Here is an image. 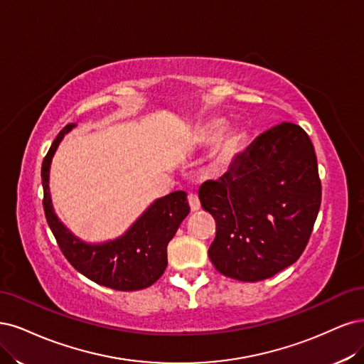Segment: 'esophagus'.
I'll use <instances>...</instances> for the list:
<instances>
[{
    "mask_svg": "<svg viewBox=\"0 0 364 364\" xmlns=\"http://www.w3.org/2000/svg\"><path fill=\"white\" fill-rule=\"evenodd\" d=\"M189 205H191L192 212H198V210L201 208V203H199L198 195H195V193H191V195H189Z\"/></svg>",
    "mask_w": 364,
    "mask_h": 364,
    "instance_id": "34e87169",
    "label": "esophagus"
}]
</instances>
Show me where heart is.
<instances>
[{
	"mask_svg": "<svg viewBox=\"0 0 364 364\" xmlns=\"http://www.w3.org/2000/svg\"><path fill=\"white\" fill-rule=\"evenodd\" d=\"M240 140L242 136L237 132H230L220 139L216 156L218 165H225V163H228L234 156H236V152L239 151L240 146Z\"/></svg>",
	"mask_w": 364,
	"mask_h": 364,
	"instance_id": "obj_1",
	"label": "heart"
}]
</instances>
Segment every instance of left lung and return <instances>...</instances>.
Wrapping results in <instances>:
<instances>
[{"mask_svg":"<svg viewBox=\"0 0 364 364\" xmlns=\"http://www.w3.org/2000/svg\"><path fill=\"white\" fill-rule=\"evenodd\" d=\"M216 220L208 257L222 275L254 283L295 263L321 207L318 160L307 133L281 122L262 133L219 180L199 187Z\"/></svg>","mask_w":364,"mask_h":364,"instance_id":"left-lung-1","label":"left lung"}]
</instances>
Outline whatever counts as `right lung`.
Here are the masks:
<instances>
[{"instance_id":"obj_1","label":"right lung","mask_w":364,"mask_h":364,"mask_svg":"<svg viewBox=\"0 0 364 364\" xmlns=\"http://www.w3.org/2000/svg\"><path fill=\"white\" fill-rule=\"evenodd\" d=\"M73 128L75 124L58 133L42 163L46 222L68 262L93 283L122 291L149 287L165 272L168 243L191 212L187 193L177 191L157 198L118 237L97 243L81 240L58 219L50 192L53 157Z\"/></svg>"}]
</instances>
